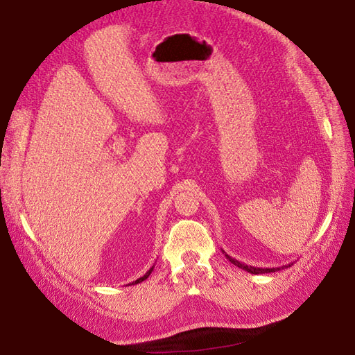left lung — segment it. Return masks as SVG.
<instances>
[{
    "label": "left lung",
    "mask_w": 355,
    "mask_h": 355,
    "mask_svg": "<svg viewBox=\"0 0 355 355\" xmlns=\"http://www.w3.org/2000/svg\"><path fill=\"white\" fill-rule=\"evenodd\" d=\"M225 253V251H223ZM225 256H227V259L231 262V263H234V266H237L239 268H242V270H245V272H248V273H253V275H261V273H272V272H278V270H281V268H287V267H290V263L288 266H284V267H279V268H259V267H253V266H245V263H242V262H239L237 259H234V257H231L230 254H227L225 253Z\"/></svg>",
    "instance_id": "1"
}]
</instances>
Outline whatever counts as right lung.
Segmentation results:
<instances>
[{
	"instance_id": "right-lung-1",
	"label": "right lung",
	"mask_w": 355,
	"mask_h": 355,
	"mask_svg": "<svg viewBox=\"0 0 355 355\" xmlns=\"http://www.w3.org/2000/svg\"><path fill=\"white\" fill-rule=\"evenodd\" d=\"M152 270H153V267H152V268L149 270V272H147V273H146L144 276H141V278H139V279H137V281H133V282H132V284H138V282H143L144 279H147V278H149V275L152 273Z\"/></svg>"
}]
</instances>
